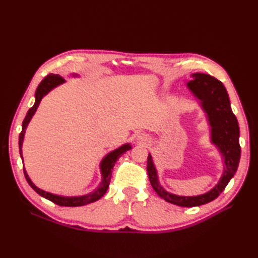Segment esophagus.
I'll list each match as a JSON object with an SVG mask.
<instances>
[{"label":"esophagus","mask_w":258,"mask_h":258,"mask_svg":"<svg viewBox=\"0 0 258 258\" xmlns=\"http://www.w3.org/2000/svg\"><path fill=\"white\" fill-rule=\"evenodd\" d=\"M137 141H138L139 144L146 145L148 143V137L145 134H140L137 137Z\"/></svg>","instance_id":"esophagus-1"}]
</instances>
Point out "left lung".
Here are the masks:
<instances>
[{
	"instance_id": "left-lung-1",
	"label": "left lung",
	"mask_w": 258,
	"mask_h": 258,
	"mask_svg": "<svg viewBox=\"0 0 258 258\" xmlns=\"http://www.w3.org/2000/svg\"><path fill=\"white\" fill-rule=\"evenodd\" d=\"M186 87L206 115L209 126L210 143L216 147L223 162V173L212 188L196 196H181L163 188L159 182L157 168L151 154L147 158V173L151 185L159 197L178 207H198L206 205L220 196L237 172L241 148L239 144V123L233 115L227 90L215 77L204 73H192Z\"/></svg>"
}]
</instances>
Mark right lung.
Returning a JSON list of instances; mask_svg holds the SVG:
<instances>
[{"mask_svg":"<svg viewBox=\"0 0 258 258\" xmlns=\"http://www.w3.org/2000/svg\"><path fill=\"white\" fill-rule=\"evenodd\" d=\"M69 77H73V79H76V77H80V75L77 73H71ZM66 83V79L62 77L58 74H49L45 77V79L40 83L38 87L36 88L35 91V102L34 105L30 108L28 111L26 118L22 122V130L21 134L19 136V153H20V157L23 163V155H22V143L23 140H25V135H26V130L28 128V124L32 119V117L34 116L38 105H40L42 99L48 95V93L54 89L58 86L64 84ZM132 146L130 143H124L122 145H120L119 147L115 148V150L111 151L110 153H107L104 157L102 158V160L100 161V173H101V182L98 185L97 188L86 195H81V196H63V195H58V194H52L49 191L43 190L32 182V179L30 178V176L28 175L27 171L23 167V172H25V176L27 178V182L29 183V185L32 187V188L40 195V196L46 198L47 200L52 201L53 204H56L58 206H62V207H82L85 205L91 204V202H95L97 200H99L100 198H102L104 196V194L106 192L108 185H110L111 182V177H112V169L115 166L116 161L118 160V158L120 156L129 150H131Z\"/></svg>","mask_w":258,"mask_h":258,"instance_id":"add662e5","label":"right lung"}]
</instances>
